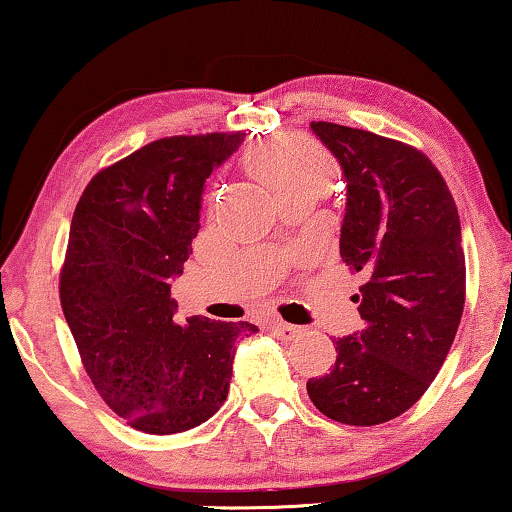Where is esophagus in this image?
<instances>
[{
  "instance_id": "obj_1",
  "label": "esophagus",
  "mask_w": 512,
  "mask_h": 512,
  "mask_svg": "<svg viewBox=\"0 0 512 512\" xmlns=\"http://www.w3.org/2000/svg\"><path fill=\"white\" fill-rule=\"evenodd\" d=\"M272 331H275L277 338H282V340H296L298 335L303 333V326L286 324V321H275V324H272Z\"/></svg>"
}]
</instances>
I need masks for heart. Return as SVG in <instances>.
I'll return each instance as SVG.
<instances>
[{
    "instance_id": "heart-1",
    "label": "heart",
    "mask_w": 512,
    "mask_h": 512,
    "mask_svg": "<svg viewBox=\"0 0 512 512\" xmlns=\"http://www.w3.org/2000/svg\"><path fill=\"white\" fill-rule=\"evenodd\" d=\"M249 170L272 193H286L293 188H321L333 179V165L317 144L307 139L286 137L279 142L258 146L247 158Z\"/></svg>"
}]
</instances>
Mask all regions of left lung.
Segmentation results:
<instances>
[{
	"label": "left lung",
	"instance_id": "1",
	"mask_svg": "<svg viewBox=\"0 0 512 512\" xmlns=\"http://www.w3.org/2000/svg\"><path fill=\"white\" fill-rule=\"evenodd\" d=\"M345 177L340 256L366 277L363 331L307 394L335 422L373 426L412 408L438 375L466 300L461 223L450 188L422 151L368 130L312 121Z\"/></svg>",
	"mask_w": 512,
	"mask_h": 512
}]
</instances>
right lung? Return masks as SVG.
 I'll return each instance as SVG.
<instances>
[{"instance_id": "right-lung-1", "label": "right lung", "mask_w": 512, "mask_h": 512, "mask_svg": "<svg viewBox=\"0 0 512 512\" xmlns=\"http://www.w3.org/2000/svg\"><path fill=\"white\" fill-rule=\"evenodd\" d=\"M244 132L165 137L97 172L74 209L60 303L86 373L132 429L170 436L228 396L249 321H174L172 282L200 230L205 181Z\"/></svg>"}]
</instances>
